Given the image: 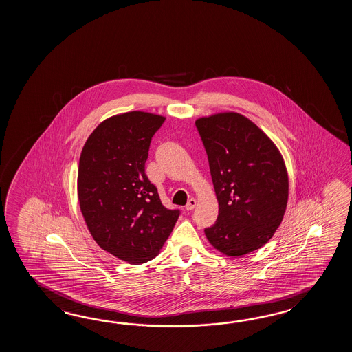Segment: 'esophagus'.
<instances>
[{
  "instance_id": "1",
  "label": "esophagus",
  "mask_w": 352,
  "mask_h": 352,
  "mask_svg": "<svg viewBox=\"0 0 352 352\" xmlns=\"http://www.w3.org/2000/svg\"><path fill=\"white\" fill-rule=\"evenodd\" d=\"M195 206H196V200H195V199H190V200L187 201L186 206H185V209L192 210L195 209Z\"/></svg>"
}]
</instances>
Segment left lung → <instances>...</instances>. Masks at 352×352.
I'll use <instances>...</instances> for the list:
<instances>
[{
    "label": "left lung",
    "instance_id": "8db88e82",
    "mask_svg": "<svg viewBox=\"0 0 352 352\" xmlns=\"http://www.w3.org/2000/svg\"><path fill=\"white\" fill-rule=\"evenodd\" d=\"M219 201L211 245L229 256L263 247L283 220L288 201L285 161L270 137L239 113L195 122Z\"/></svg>",
    "mask_w": 352,
    "mask_h": 352
}]
</instances>
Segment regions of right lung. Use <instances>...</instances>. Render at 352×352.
Masks as SVG:
<instances>
[{
	"mask_svg": "<svg viewBox=\"0 0 352 352\" xmlns=\"http://www.w3.org/2000/svg\"><path fill=\"white\" fill-rule=\"evenodd\" d=\"M165 117L128 112L98 126L82 147L78 197L93 239L124 262L153 259L173 232L179 210L161 202L144 173L152 137Z\"/></svg>",
	"mask_w": 352,
	"mask_h": 352,
	"instance_id": "1",
	"label": "right lung"
}]
</instances>
